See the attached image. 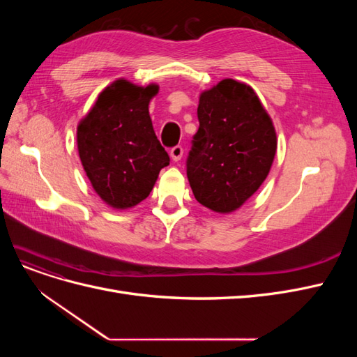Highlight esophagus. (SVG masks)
I'll return each mask as SVG.
<instances>
[{
	"instance_id": "34e87169",
	"label": "esophagus",
	"mask_w": 357,
	"mask_h": 357,
	"mask_svg": "<svg viewBox=\"0 0 357 357\" xmlns=\"http://www.w3.org/2000/svg\"><path fill=\"white\" fill-rule=\"evenodd\" d=\"M169 156H171V159L174 160V162H178V160L181 159V156H183V147H181V146L172 147V149L169 150Z\"/></svg>"
}]
</instances>
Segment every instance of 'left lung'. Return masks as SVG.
I'll use <instances>...</instances> for the list:
<instances>
[{
  "mask_svg": "<svg viewBox=\"0 0 357 357\" xmlns=\"http://www.w3.org/2000/svg\"><path fill=\"white\" fill-rule=\"evenodd\" d=\"M199 129L188 158L197 201L229 214L255 195L269 174L277 134L252 86L223 79L199 95Z\"/></svg>",
  "mask_w": 357,
  "mask_h": 357,
  "instance_id": "obj_1",
  "label": "left lung"
}]
</instances>
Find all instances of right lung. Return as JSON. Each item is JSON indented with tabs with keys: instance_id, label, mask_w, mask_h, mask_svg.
Here are the masks:
<instances>
[{
	"instance_id": "add662e5",
	"label": "right lung",
	"mask_w": 357,
	"mask_h": 357,
	"mask_svg": "<svg viewBox=\"0 0 357 357\" xmlns=\"http://www.w3.org/2000/svg\"><path fill=\"white\" fill-rule=\"evenodd\" d=\"M159 84L117 79L100 92L77 125V149L93 190L109 207L128 210L152 192L169 156L153 131L149 104Z\"/></svg>"
}]
</instances>
